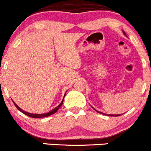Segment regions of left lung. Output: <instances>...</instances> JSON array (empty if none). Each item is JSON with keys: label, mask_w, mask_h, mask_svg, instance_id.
Listing matches in <instances>:
<instances>
[{"label": "left lung", "mask_w": 151, "mask_h": 151, "mask_svg": "<svg viewBox=\"0 0 151 151\" xmlns=\"http://www.w3.org/2000/svg\"><path fill=\"white\" fill-rule=\"evenodd\" d=\"M124 35H125V33H124ZM93 109H94V108H93ZM96 110V109H95ZM97 112H99V113H101V114H104V115H109V116H120V115L121 114H104V113H102V112H100V111H97Z\"/></svg>", "instance_id": "1"}]
</instances>
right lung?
I'll return each instance as SVG.
<instances>
[{"label":"right lung","mask_w":151,"mask_h":151,"mask_svg":"<svg viewBox=\"0 0 151 151\" xmlns=\"http://www.w3.org/2000/svg\"><path fill=\"white\" fill-rule=\"evenodd\" d=\"M64 97H65V96H64ZM63 100H64V98H63V99L62 102H61V103L60 104L58 105V106H57V107H55V109H53L52 110H51V111H49V112H47V113H45V114H31V113L27 112V111H24L23 109H21L20 107H19V106H18L15 103H14V105H15V106H16V107H17V108L19 110V111H22V113H24V114L27 115V116H31V117H32V118H42V117H46V116H50V115H52V114H55V113L56 111H58V110L60 108V106H62V104H63Z\"/></svg>","instance_id":"1"}]
</instances>
